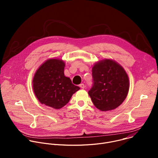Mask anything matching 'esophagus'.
I'll use <instances>...</instances> for the list:
<instances>
[{
	"instance_id": "obj_1",
	"label": "esophagus",
	"mask_w": 158,
	"mask_h": 158,
	"mask_svg": "<svg viewBox=\"0 0 158 158\" xmlns=\"http://www.w3.org/2000/svg\"><path fill=\"white\" fill-rule=\"evenodd\" d=\"M79 86H80V87H81V88H82V89H84V88L85 87V85H84V84L83 83H82V84H79Z\"/></svg>"
}]
</instances>
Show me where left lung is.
<instances>
[{"mask_svg": "<svg viewBox=\"0 0 158 158\" xmlns=\"http://www.w3.org/2000/svg\"><path fill=\"white\" fill-rule=\"evenodd\" d=\"M93 85L88 94L94 105L102 111L114 109L127 97L129 77L123 67L111 59H103L93 67Z\"/></svg>", "mask_w": 158, "mask_h": 158, "instance_id": "obj_1", "label": "left lung"}]
</instances>
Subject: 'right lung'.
I'll list each match as a JSON object with an SVG mask.
<instances>
[{
  "mask_svg": "<svg viewBox=\"0 0 158 158\" xmlns=\"http://www.w3.org/2000/svg\"><path fill=\"white\" fill-rule=\"evenodd\" d=\"M62 60L50 59L37 70L33 78V90L39 102L59 109L69 102L73 94L80 89L70 78L64 76Z\"/></svg>",
  "mask_w": 158,
  "mask_h": 158,
  "instance_id": "obj_1",
  "label": "right lung"
}]
</instances>
